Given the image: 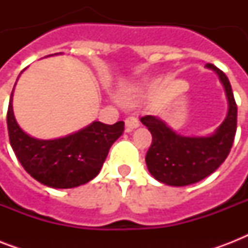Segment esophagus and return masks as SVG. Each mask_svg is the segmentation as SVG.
<instances>
[{
  "label": "esophagus",
  "mask_w": 248,
  "mask_h": 248,
  "mask_svg": "<svg viewBox=\"0 0 248 248\" xmlns=\"http://www.w3.org/2000/svg\"><path fill=\"white\" fill-rule=\"evenodd\" d=\"M124 124H126V131L130 132V131H132L134 128L139 127L140 124H139V121H138V118H136V117L130 116V117H127L126 120H124Z\"/></svg>",
  "instance_id": "1"
}]
</instances>
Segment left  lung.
<instances>
[{
    "instance_id": "8db88e82",
    "label": "left lung",
    "mask_w": 248,
    "mask_h": 248,
    "mask_svg": "<svg viewBox=\"0 0 248 248\" xmlns=\"http://www.w3.org/2000/svg\"><path fill=\"white\" fill-rule=\"evenodd\" d=\"M219 76L228 99V113L223 124L208 136H184L176 134L166 122L155 116H144L141 124L152 134V145L145 162L155 180L172 186L198 183L225 161L237 131V104L229 79L212 64H206Z\"/></svg>"
}]
</instances>
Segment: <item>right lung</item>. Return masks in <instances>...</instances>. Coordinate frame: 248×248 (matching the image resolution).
<instances>
[{
	"instance_id": "right-lung-1",
	"label": "right lung",
	"mask_w": 248,
	"mask_h": 248,
	"mask_svg": "<svg viewBox=\"0 0 248 248\" xmlns=\"http://www.w3.org/2000/svg\"><path fill=\"white\" fill-rule=\"evenodd\" d=\"M13 93L14 90L7 109L9 139L25 171L50 188H76L93 180L103 167L112 144L122 135L124 121L114 124L93 121L64 138L36 139L17 124L13 110Z\"/></svg>"
}]
</instances>
